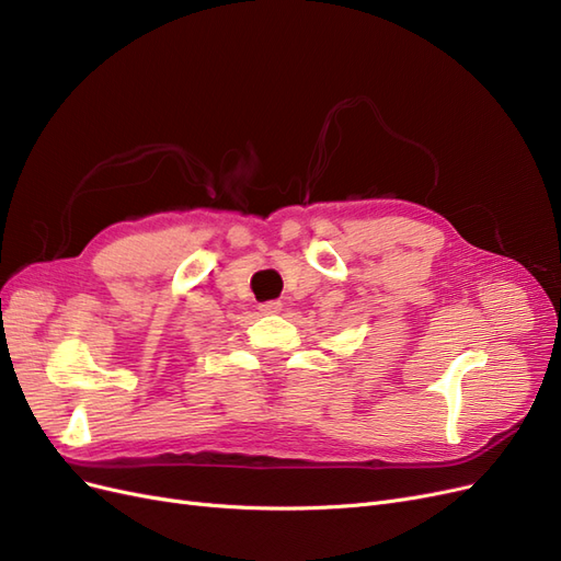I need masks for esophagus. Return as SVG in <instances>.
<instances>
[{
    "mask_svg": "<svg viewBox=\"0 0 561 561\" xmlns=\"http://www.w3.org/2000/svg\"><path fill=\"white\" fill-rule=\"evenodd\" d=\"M260 311H262V313H266V316H276V313H280V311H283V304H280L278 299H274V301H264V304H260Z\"/></svg>",
    "mask_w": 561,
    "mask_h": 561,
    "instance_id": "esophagus-1",
    "label": "esophagus"
}]
</instances>
